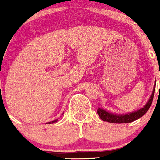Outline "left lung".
Listing matches in <instances>:
<instances>
[{
	"mask_svg": "<svg viewBox=\"0 0 160 160\" xmlns=\"http://www.w3.org/2000/svg\"><path fill=\"white\" fill-rule=\"evenodd\" d=\"M155 87H154L153 92L151 94V96L150 99L148 100L147 104L144 106V108H141L140 110L137 112H133L132 113H128V114H125V115H115V114H112L102 108H99L97 110V113L99 117H100V119L103 121H107V122L110 123H130L133 121H136L138 118L142 117L144 114L147 113L148 111V109L151 107V103H152L153 98H154V94H155Z\"/></svg>",
	"mask_w": 160,
	"mask_h": 160,
	"instance_id": "1",
	"label": "left lung"
}]
</instances>
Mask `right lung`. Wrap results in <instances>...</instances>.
Returning a JSON list of instances; mask_svg holds the SVG:
<instances>
[{
	"instance_id": "add662e5",
	"label": "right lung",
	"mask_w": 160,
	"mask_h": 160,
	"mask_svg": "<svg viewBox=\"0 0 160 160\" xmlns=\"http://www.w3.org/2000/svg\"><path fill=\"white\" fill-rule=\"evenodd\" d=\"M57 120H56V121H52V122H49V124H50V123H54V122H56V121H57Z\"/></svg>"
}]
</instances>
